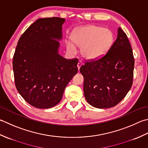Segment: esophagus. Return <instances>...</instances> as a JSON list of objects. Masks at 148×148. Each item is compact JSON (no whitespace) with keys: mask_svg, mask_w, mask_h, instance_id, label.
<instances>
[{"mask_svg":"<svg viewBox=\"0 0 148 148\" xmlns=\"http://www.w3.org/2000/svg\"><path fill=\"white\" fill-rule=\"evenodd\" d=\"M82 61H78V63H77V68L78 69V70H79V69H80V68L81 67V66H82Z\"/></svg>","mask_w":148,"mask_h":148,"instance_id":"esophagus-1","label":"esophagus"}]
</instances>
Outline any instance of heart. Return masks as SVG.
Listing matches in <instances>:
<instances>
[{"label": "heart", "instance_id": "b5f03b06", "mask_svg": "<svg viewBox=\"0 0 148 148\" xmlns=\"http://www.w3.org/2000/svg\"><path fill=\"white\" fill-rule=\"evenodd\" d=\"M71 38L75 45L82 47V56L89 60L97 59L105 56L112 46L114 40L111 30L94 25L75 29ZM66 47L69 52H76L75 45L71 41L66 42Z\"/></svg>", "mask_w": 148, "mask_h": 148}]
</instances>
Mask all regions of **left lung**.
I'll return each mask as SVG.
<instances>
[{
	"label": "left lung",
	"mask_w": 148,
	"mask_h": 148,
	"mask_svg": "<svg viewBox=\"0 0 148 148\" xmlns=\"http://www.w3.org/2000/svg\"><path fill=\"white\" fill-rule=\"evenodd\" d=\"M134 69L131 45L119 27L116 40L107 53L99 59L88 60L80 68L87 101L98 108L116 106L131 89Z\"/></svg>",
	"instance_id": "left-lung-1"
}]
</instances>
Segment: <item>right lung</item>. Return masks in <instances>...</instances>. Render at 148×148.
Returning <instances> with one entry per match:
<instances>
[{"label":"right lung","instance_id":"add662e5","mask_svg":"<svg viewBox=\"0 0 148 148\" xmlns=\"http://www.w3.org/2000/svg\"><path fill=\"white\" fill-rule=\"evenodd\" d=\"M65 19H38L21 36L13 56L17 91L38 108L53 107L61 101L66 86L77 73V59L59 55V40Z\"/></svg>","mask_w":148,"mask_h":148}]
</instances>
